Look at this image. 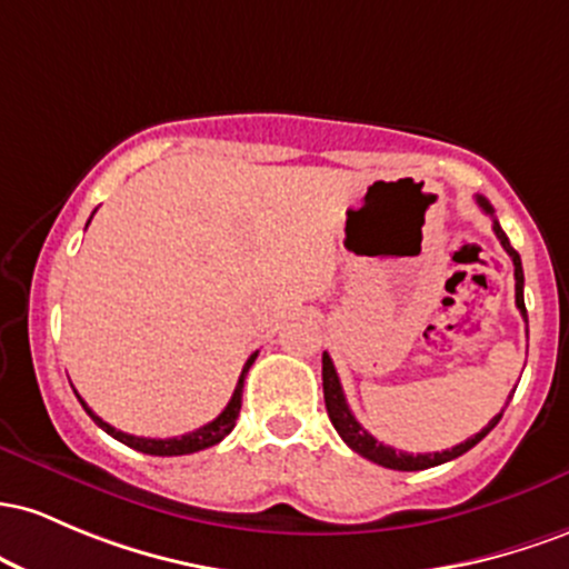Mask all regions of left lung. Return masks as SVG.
Listing matches in <instances>:
<instances>
[{"instance_id": "8db88e82", "label": "left lung", "mask_w": 569, "mask_h": 569, "mask_svg": "<svg viewBox=\"0 0 569 569\" xmlns=\"http://www.w3.org/2000/svg\"><path fill=\"white\" fill-rule=\"evenodd\" d=\"M478 207L483 209V212L491 214V220H495V209L489 207V201L483 199V196H478ZM495 233L497 239H500L502 250L510 254V260H513V277H516V306H519L521 317H525L527 322V306H525V268H521V258L519 252L510 247L506 231L500 228V222L495 220ZM322 389H325V406H328V417L333 427L338 430V436L343 438V443L349 446V449L357 451L360 457L370 459V462L381 465V468H389V470H427V468H436V465H443L449 462V459H457L462 457L465 451H470L478 440H483L489 436L491 430H495V425L502 419V411L497 413L491 422L483 427L481 432H476L473 438H468L465 443H457L451 446V449L446 451H432V455H408V451H398L392 449V446H385L381 440H376L370 432L362 427L360 422L355 419V413L349 411L347 406V398H343V389H341V381H338V373H336V366L333 360H330V355L325 352L322 355Z\"/></svg>"}]
</instances>
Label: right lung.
I'll use <instances>...</instances> for the list:
<instances>
[{
  "label": "right lung",
  "instance_id": "1",
  "mask_svg": "<svg viewBox=\"0 0 569 569\" xmlns=\"http://www.w3.org/2000/svg\"><path fill=\"white\" fill-rule=\"evenodd\" d=\"M254 357H258V352L250 355V360L244 362V368H241V376H239V385H236L231 400H228V406L222 408V413L217 419H212V422H207L203 427H199V430L188 432V436H180V438H139V436H129V432H120L114 430L112 425H107L104 419L96 417V413L88 408L86 400L80 398L82 408L88 411V417L93 419L96 425L101 427L104 432H110V436L114 440H120V443L131 446V449L142 451V455H152V457H180V455H193V451H201V449H209V446L220 443L222 438L228 436V432L233 430L236 427V419H239V411H241V389H244V376L250 373Z\"/></svg>",
  "mask_w": 569,
  "mask_h": 569
}]
</instances>
